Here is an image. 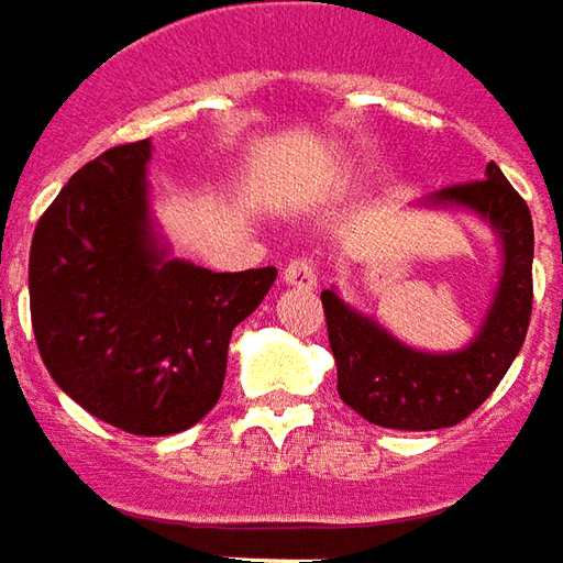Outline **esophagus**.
Returning <instances> with one entry per match:
<instances>
[{"mask_svg":"<svg viewBox=\"0 0 563 563\" xmlns=\"http://www.w3.org/2000/svg\"><path fill=\"white\" fill-rule=\"evenodd\" d=\"M282 282L290 285V288L312 290L314 285H318V266H314V261H309V257H294V261L285 266Z\"/></svg>","mask_w":563,"mask_h":563,"instance_id":"1","label":"esophagus"}]
</instances>
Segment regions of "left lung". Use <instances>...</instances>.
I'll list each match as a JSON object with an SVG mask.
<instances>
[{
	"instance_id": "obj_1",
	"label": "left lung",
	"mask_w": 563,
	"mask_h": 563,
	"mask_svg": "<svg viewBox=\"0 0 563 563\" xmlns=\"http://www.w3.org/2000/svg\"><path fill=\"white\" fill-rule=\"evenodd\" d=\"M430 202H457L492 221L504 239V278L476 342L454 354L406 349L376 321L352 312L333 290L321 294L339 397L378 428L440 430L461 424L492 397L528 336L533 309L528 202L494 161L485 166V178L442 187Z\"/></svg>"
}]
</instances>
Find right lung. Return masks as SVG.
Masks as SVG:
<instances>
[{
  "label": "right lung",
  "mask_w": 563,
  "mask_h": 563,
  "mask_svg": "<svg viewBox=\"0 0 563 563\" xmlns=\"http://www.w3.org/2000/svg\"><path fill=\"white\" fill-rule=\"evenodd\" d=\"M147 139L109 147L47 206L30 249V314L71 400L111 428L169 437L218 402L233 327L278 273L163 261L147 230Z\"/></svg>",
  "instance_id": "right-lung-1"
}]
</instances>
